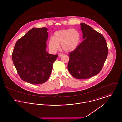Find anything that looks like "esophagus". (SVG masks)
Here are the masks:
<instances>
[{
	"label": "esophagus",
	"instance_id": "obj_1",
	"mask_svg": "<svg viewBox=\"0 0 122 122\" xmlns=\"http://www.w3.org/2000/svg\"><path fill=\"white\" fill-rule=\"evenodd\" d=\"M59 57H61V56H63V55L62 54H61V53H60V54H59Z\"/></svg>",
	"mask_w": 122,
	"mask_h": 122
}]
</instances>
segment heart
<instances>
[{
    "label": "heart",
    "mask_w": 122,
    "mask_h": 122,
    "mask_svg": "<svg viewBox=\"0 0 122 122\" xmlns=\"http://www.w3.org/2000/svg\"><path fill=\"white\" fill-rule=\"evenodd\" d=\"M81 35L79 32L72 29L61 30L56 32L49 41V47L53 51H57L61 45L62 50L70 52L75 50L80 42Z\"/></svg>",
    "instance_id": "obj_1"
}]
</instances>
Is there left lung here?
<instances>
[{"mask_svg":"<svg viewBox=\"0 0 122 122\" xmlns=\"http://www.w3.org/2000/svg\"><path fill=\"white\" fill-rule=\"evenodd\" d=\"M83 41L69 53L67 68L70 74L79 79L97 75L102 70L108 53L104 37L85 23H81Z\"/></svg>","mask_w":122,"mask_h":122,"instance_id":"1","label":"left lung"}]
</instances>
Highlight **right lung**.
Listing matches in <instances>:
<instances>
[{
    "mask_svg": "<svg viewBox=\"0 0 122 122\" xmlns=\"http://www.w3.org/2000/svg\"><path fill=\"white\" fill-rule=\"evenodd\" d=\"M47 31L45 27L33 28L18 40L13 49L12 59L18 74L23 81L32 84L47 81L58 56L46 51Z\"/></svg>",
    "mask_w": 122,
    "mask_h": 122,
    "instance_id": "add662e5",
    "label": "right lung"
}]
</instances>
